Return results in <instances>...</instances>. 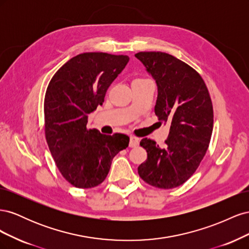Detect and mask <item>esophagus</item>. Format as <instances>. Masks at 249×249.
<instances>
[{
    "label": "esophagus",
    "mask_w": 249,
    "mask_h": 249,
    "mask_svg": "<svg viewBox=\"0 0 249 249\" xmlns=\"http://www.w3.org/2000/svg\"><path fill=\"white\" fill-rule=\"evenodd\" d=\"M138 144H139V139L136 138V137L131 136V137H130L129 146H130V147H136V146H138Z\"/></svg>",
    "instance_id": "34e87169"
}]
</instances>
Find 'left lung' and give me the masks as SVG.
<instances>
[{
	"instance_id": "8db88e82",
	"label": "left lung",
	"mask_w": 249,
	"mask_h": 249,
	"mask_svg": "<svg viewBox=\"0 0 249 249\" xmlns=\"http://www.w3.org/2000/svg\"><path fill=\"white\" fill-rule=\"evenodd\" d=\"M156 81L155 113L170 123L166 145L140 141L147 159L138 167L140 178L161 189L183 185L205 157L213 131V106L205 82L191 66L166 53L135 54Z\"/></svg>"
}]
</instances>
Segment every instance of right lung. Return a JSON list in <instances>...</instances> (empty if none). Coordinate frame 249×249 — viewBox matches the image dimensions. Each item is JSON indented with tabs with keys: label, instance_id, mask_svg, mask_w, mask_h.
Segmentation results:
<instances>
[{
	"label": "right lung",
	"instance_id": "add662e5",
	"mask_svg": "<svg viewBox=\"0 0 249 249\" xmlns=\"http://www.w3.org/2000/svg\"><path fill=\"white\" fill-rule=\"evenodd\" d=\"M129 56L83 53L52 78L44 99L46 138L63 178L82 189L104 182L111 163L129 145L124 134L88 130V115L103 105L107 89L129 62Z\"/></svg>",
	"mask_w": 249,
	"mask_h": 249
}]
</instances>
